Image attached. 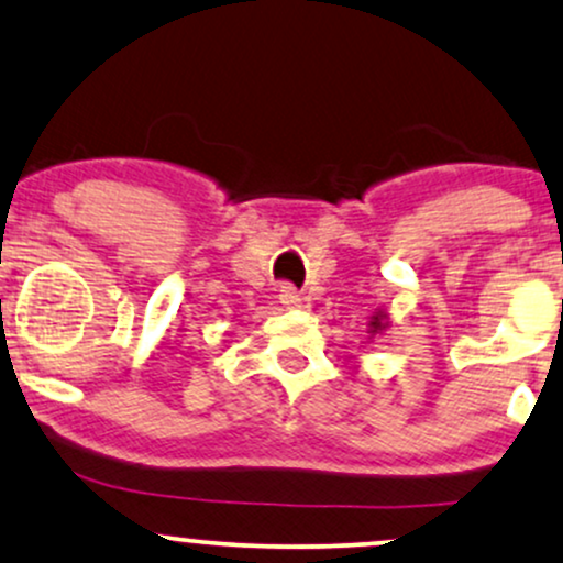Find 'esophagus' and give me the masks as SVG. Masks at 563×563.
I'll return each mask as SVG.
<instances>
[{
  "label": "esophagus",
  "mask_w": 563,
  "mask_h": 563,
  "mask_svg": "<svg viewBox=\"0 0 563 563\" xmlns=\"http://www.w3.org/2000/svg\"><path fill=\"white\" fill-rule=\"evenodd\" d=\"M279 302L284 305V308H300V302H302V297H300V292H297V289L292 287V284H284V287L279 289Z\"/></svg>",
  "instance_id": "1"
}]
</instances>
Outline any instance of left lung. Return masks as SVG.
I'll return each instance as SVG.
<instances>
[{"instance_id":"obj_1","label":"left lung","mask_w":563,"mask_h":563,"mask_svg":"<svg viewBox=\"0 0 563 563\" xmlns=\"http://www.w3.org/2000/svg\"><path fill=\"white\" fill-rule=\"evenodd\" d=\"M386 313H376L373 316V321H371V334H378V331H384L386 329Z\"/></svg>"}]
</instances>
